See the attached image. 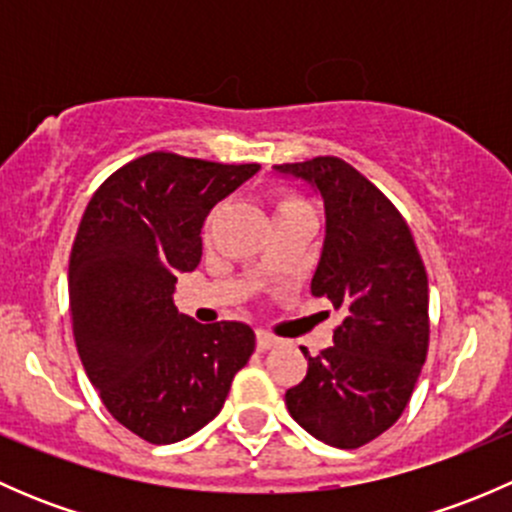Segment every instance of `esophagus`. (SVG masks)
<instances>
[{"instance_id": "obj_1", "label": "esophagus", "mask_w": 512, "mask_h": 512, "mask_svg": "<svg viewBox=\"0 0 512 512\" xmlns=\"http://www.w3.org/2000/svg\"><path fill=\"white\" fill-rule=\"evenodd\" d=\"M272 347H277V339L267 332H257V349H260V352H267V349Z\"/></svg>"}]
</instances>
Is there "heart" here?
Instances as JSON below:
<instances>
[{"mask_svg": "<svg viewBox=\"0 0 512 512\" xmlns=\"http://www.w3.org/2000/svg\"><path fill=\"white\" fill-rule=\"evenodd\" d=\"M294 210H309V205L304 203L299 195L287 193V190H280V193L275 195V215L294 213Z\"/></svg>", "mask_w": 512, "mask_h": 512, "instance_id": "1", "label": "heart"}]
</instances>
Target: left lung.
I'll return each mask as SVG.
<instances>
[{
  "instance_id": "1",
  "label": "left lung",
  "mask_w": 512,
  "mask_h": 512,
  "mask_svg": "<svg viewBox=\"0 0 512 512\" xmlns=\"http://www.w3.org/2000/svg\"><path fill=\"white\" fill-rule=\"evenodd\" d=\"M319 190L327 213L314 297L344 319L334 347L307 356V376L287 389L289 416L334 448H359L394 426L428 352V277L396 205L342 158L275 165Z\"/></svg>"
}]
</instances>
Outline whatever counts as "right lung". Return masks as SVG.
<instances>
[{
  "mask_svg": "<svg viewBox=\"0 0 512 512\" xmlns=\"http://www.w3.org/2000/svg\"><path fill=\"white\" fill-rule=\"evenodd\" d=\"M257 170L153 151L86 205L69 257L76 349L108 414L143 441H183L213 421L255 352L247 324L193 322L173 292L198 267L213 205Z\"/></svg>",
  "mask_w": 512,
  "mask_h": 512,
  "instance_id": "add662e5",
  "label": "right lung"
}]
</instances>
